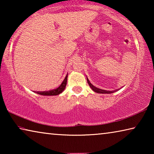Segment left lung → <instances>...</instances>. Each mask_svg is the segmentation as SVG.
I'll return each mask as SVG.
<instances>
[{
  "mask_svg": "<svg viewBox=\"0 0 154 154\" xmlns=\"http://www.w3.org/2000/svg\"><path fill=\"white\" fill-rule=\"evenodd\" d=\"M87 81H88V84H89V85H90V87L92 88V90L94 91V92H95L96 93H99V94H111V93L114 92H113V91H107V90H102V89H100V88H96L95 86H94V85L92 84V83L90 82V81H89V79H88V78H87Z\"/></svg>",
  "mask_w": 154,
  "mask_h": 154,
  "instance_id": "obj_1",
  "label": "left lung"
}]
</instances>
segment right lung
<instances>
[{"mask_svg": "<svg viewBox=\"0 0 154 154\" xmlns=\"http://www.w3.org/2000/svg\"><path fill=\"white\" fill-rule=\"evenodd\" d=\"M67 77H68V74L66 75V76L65 77L64 79L63 80V82H62L58 88H56V89H54V90H51L49 91H44V92H36V93H37L40 95H43V96L59 95L60 94H61L62 92H63L65 89V88H66V83H67Z\"/></svg>", "mask_w": 154, "mask_h": 154, "instance_id": "add662e5", "label": "right lung"}]
</instances>
